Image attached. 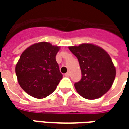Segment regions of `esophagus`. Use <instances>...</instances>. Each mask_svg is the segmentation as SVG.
Wrapping results in <instances>:
<instances>
[{
  "label": "esophagus",
  "instance_id": "1",
  "mask_svg": "<svg viewBox=\"0 0 129 129\" xmlns=\"http://www.w3.org/2000/svg\"><path fill=\"white\" fill-rule=\"evenodd\" d=\"M64 76H65V77H69V76H70V73H69V72L65 73V74H64Z\"/></svg>",
  "mask_w": 129,
  "mask_h": 129
}]
</instances>
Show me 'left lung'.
I'll use <instances>...</instances> for the list:
<instances>
[{"label":"left lung","instance_id":"1","mask_svg":"<svg viewBox=\"0 0 129 129\" xmlns=\"http://www.w3.org/2000/svg\"><path fill=\"white\" fill-rule=\"evenodd\" d=\"M77 57L82 78L75 83L77 92L86 99H97L110 90L116 77V67L111 58L101 47L92 44L69 47Z\"/></svg>","mask_w":129,"mask_h":129}]
</instances>
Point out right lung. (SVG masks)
<instances>
[{
  "instance_id": "1",
  "label": "right lung",
  "mask_w": 129,
  "mask_h": 129,
  "mask_svg": "<svg viewBox=\"0 0 129 129\" xmlns=\"http://www.w3.org/2000/svg\"><path fill=\"white\" fill-rule=\"evenodd\" d=\"M60 47L46 42L36 43L23 52L16 65L18 82L23 90L36 98L52 94L62 79L56 55Z\"/></svg>"
}]
</instances>
